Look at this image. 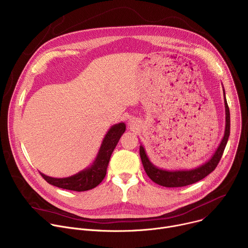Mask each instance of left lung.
<instances>
[{"label":"left lung","mask_w":248,"mask_h":248,"mask_svg":"<svg viewBox=\"0 0 248 248\" xmlns=\"http://www.w3.org/2000/svg\"><path fill=\"white\" fill-rule=\"evenodd\" d=\"M224 98H225V110H226V126H225V133L224 137L219 144L215 153L212 155V157L203 165L198 168L192 170H169L159 169L155 165L151 163L149 160L146 151L142 145L139 146V153L140 158L142 161L143 168L149 178L159 186H166V187H181L192 185L204 179L210 172L213 171L217 165L219 164L224 150L226 148L228 139L230 136V128H231V117H230V109L227 103L225 89L223 87Z\"/></svg>","instance_id":"obj_1"}]
</instances>
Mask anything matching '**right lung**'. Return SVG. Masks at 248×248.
Segmentation results:
<instances>
[{"mask_svg": "<svg viewBox=\"0 0 248 248\" xmlns=\"http://www.w3.org/2000/svg\"><path fill=\"white\" fill-rule=\"evenodd\" d=\"M124 131V123L112 125L102 141L96 159L91 166L84 169L83 170L72 176H67V178L62 179L52 178V176H48L40 172L41 175L48 184L63 189L86 191L96 187L104 180L106 172H107L111 155Z\"/></svg>", "mask_w": 248, "mask_h": 248, "instance_id": "1", "label": "right lung"}]
</instances>
